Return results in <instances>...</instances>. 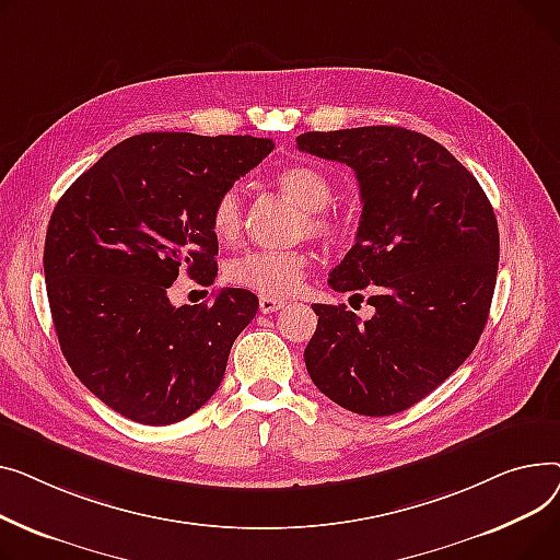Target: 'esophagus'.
<instances>
[{"instance_id":"34e87169","label":"esophagus","mask_w":560,"mask_h":560,"mask_svg":"<svg viewBox=\"0 0 560 560\" xmlns=\"http://www.w3.org/2000/svg\"><path fill=\"white\" fill-rule=\"evenodd\" d=\"M287 303H289L287 299H273V295H259V312L261 314H271V312L282 310Z\"/></svg>"}]
</instances>
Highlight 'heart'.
I'll return each mask as SVG.
<instances>
[{
  "mask_svg": "<svg viewBox=\"0 0 560 560\" xmlns=\"http://www.w3.org/2000/svg\"><path fill=\"white\" fill-rule=\"evenodd\" d=\"M276 187L303 210V228L314 240H332L339 233V221L327 212L332 201V183L320 172L293 164L276 174ZM212 233L223 244H235L244 228V199L240 187H230L217 196L210 212ZM307 255L301 250H250L228 265V278L242 289L261 295L289 293L301 284Z\"/></svg>",
  "mask_w": 560,
  "mask_h": 560,
  "instance_id": "heart-1",
  "label": "heart"
}]
</instances>
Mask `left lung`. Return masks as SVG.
I'll return each instance as SVG.
<instances>
[{
	"label": "left lung",
	"mask_w": 560,
	"mask_h": 560,
	"mask_svg": "<svg viewBox=\"0 0 560 560\" xmlns=\"http://www.w3.org/2000/svg\"><path fill=\"white\" fill-rule=\"evenodd\" d=\"M299 151L354 170L361 221L330 273L335 291L371 289L375 314L312 305V382L361 416L409 409L475 350L498 280L500 230L477 178L445 147L400 126L310 130Z\"/></svg>",
	"instance_id": "8db88e82"
}]
</instances>
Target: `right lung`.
I'll return each mask as SVG.
<instances>
[{"label":"right lung","instance_id":"1","mask_svg":"<svg viewBox=\"0 0 560 560\" xmlns=\"http://www.w3.org/2000/svg\"><path fill=\"white\" fill-rule=\"evenodd\" d=\"M273 151L250 136L142 133L113 147L60 196L45 280L60 350L117 413L172 424L219 388L257 295L225 287L210 305L170 301L178 271L217 278V196Z\"/></svg>","mask_w":560,"mask_h":560}]
</instances>
